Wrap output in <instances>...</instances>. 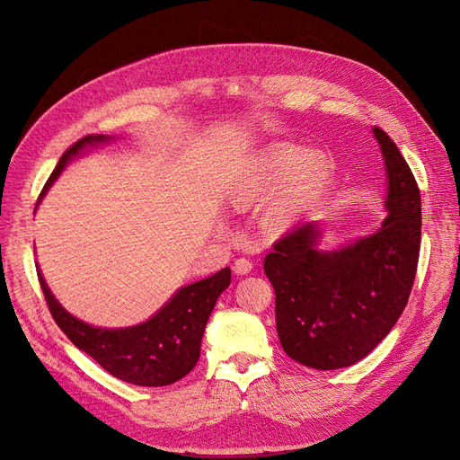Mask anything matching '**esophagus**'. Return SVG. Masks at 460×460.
I'll list each match as a JSON object with an SVG mask.
<instances>
[{"label": "esophagus", "instance_id": "obj_1", "mask_svg": "<svg viewBox=\"0 0 460 460\" xmlns=\"http://www.w3.org/2000/svg\"><path fill=\"white\" fill-rule=\"evenodd\" d=\"M252 269H253V262H252L250 259H246V257H240V259H236V261H234V267H233V270H234L238 276H246V274H250V272H252Z\"/></svg>", "mask_w": 460, "mask_h": 460}]
</instances>
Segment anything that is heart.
Wrapping results in <instances>:
<instances>
[{
  "label": "heart",
  "instance_id": "obj_1",
  "mask_svg": "<svg viewBox=\"0 0 460 460\" xmlns=\"http://www.w3.org/2000/svg\"><path fill=\"white\" fill-rule=\"evenodd\" d=\"M328 175V160L321 153L302 156L298 149H281L240 182L233 193L236 207L246 208L278 196L264 210V224L283 231L291 227Z\"/></svg>",
  "mask_w": 460,
  "mask_h": 460
}]
</instances>
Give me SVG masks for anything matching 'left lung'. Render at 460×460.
I'll return each mask as SVG.
<instances>
[{
	"label": "left lung",
	"mask_w": 460,
	"mask_h": 460,
	"mask_svg": "<svg viewBox=\"0 0 460 460\" xmlns=\"http://www.w3.org/2000/svg\"><path fill=\"white\" fill-rule=\"evenodd\" d=\"M380 143L388 196L382 226L335 252H321L313 222L285 233L264 257L276 293V328L288 358L341 369L366 358L399 321L412 291L421 244V196L394 139Z\"/></svg>",
	"instance_id": "left-lung-1"
}]
</instances>
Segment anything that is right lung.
Wrapping results in <instances>:
<instances>
[{
	"mask_svg": "<svg viewBox=\"0 0 460 460\" xmlns=\"http://www.w3.org/2000/svg\"><path fill=\"white\" fill-rule=\"evenodd\" d=\"M106 136H85L68 147L42 188L39 199L59 177L68 160L80 155L87 145L108 141ZM39 283L48 309L68 340L89 354L110 375L136 385H167L186 376L196 367L201 354V340L207 321L220 296L231 283V270L186 285L175 293L155 317L130 328H94L72 317L54 298L40 270Z\"/></svg>",
	"mask_w": 460,
	"mask_h": 460,
	"instance_id": "obj_1",
	"label": "right lung"
}]
</instances>
